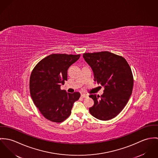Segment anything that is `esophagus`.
<instances>
[{"label": "esophagus", "instance_id": "1", "mask_svg": "<svg viewBox=\"0 0 158 158\" xmlns=\"http://www.w3.org/2000/svg\"><path fill=\"white\" fill-rule=\"evenodd\" d=\"M81 98H87L88 96L87 95H86V94H81Z\"/></svg>", "mask_w": 158, "mask_h": 158}]
</instances>
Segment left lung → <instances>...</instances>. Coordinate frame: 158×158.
<instances>
[{
	"label": "left lung",
	"instance_id": "left-lung-1",
	"mask_svg": "<svg viewBox=\"0 0 158 158\" xmlns=\"http://www.w3.org/2000/svg\"><path fill=\"white\" fill-rule=\"evenodd\" d=\"M83 57L92 69L94 81L104 87L101 96H89L94 101L89 113L101 121L111 119L120 113L131 95L133 76L130 67L123 57L108 52L84 53Z\"/></svg>",
	"mask_w": 158,
	"mask_h": 158
}]
</instances>
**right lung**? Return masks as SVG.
I'll return each instance as SVG.
<instances>
[{
	"mask_svg": "<svg viewBox=\"0 0 158 158\" xmlns=\"http://www.w3.org/2000/svg\"><path fill=\"white\" fill-rule=\"evenodd\" d=\"M80 54H52L42 59L32 71L30 91L34 104L42 114L54 123H62L71 113L81 94L60 89L67 81V70Z\"/></svg>",
	"mask_w": 158,
	"mask_h": 158,
	"instance_id": "obj_1",
	"label": "right lung"
}]
</instances>
